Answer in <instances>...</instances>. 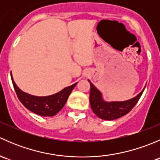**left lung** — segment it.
<instances>
[{
	"label": "left lung",
	"instance_id": "8db88e82",
	"mask_svg": "<svg viewBox=\"0 0 160 160\" xmlns=\"http://www.w3.org/2000/svg\"><path fill=\"white\" fill-rule=\"evenodd\" d=\"M90 83V103L93 112L104 120H114L128 114L135 107L141 98L144 89L132 99L122 102H105L103 101L101 92Z\"/></svg>",
	"mask_w": 160,
	"mask_h": 160
}]
</instances>
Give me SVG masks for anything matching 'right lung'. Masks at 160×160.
<instances>
[{
    "label": "right lung",
    "instance_id": "right-lung-1",
    "mask_svg": "<svg viewBox=\"0 0 160 160\" xmlns=\"http://www.w3.org/2000/svg\"><path fill=\"white\" fill-rule=\"evenodd\" d=\"M11 80L19 101L27 109L35 114L43 117L54 116L63 108L70 93L77 83L65 88L56 94L46 97H37L25 93L18 88L13 80L11 72Z\"/></svg>",
    "mask_w": 160,
    "mask_h": 160
}]
</instances>
